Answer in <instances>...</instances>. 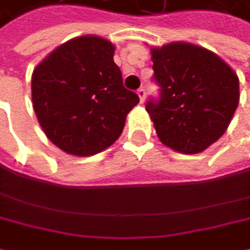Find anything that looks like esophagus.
<instances>
[{"instance_id":"obj_1","label":"esophagus","mask_w":250,"mask_h":250,"mask_svg":"<svg viewBox=\"0 0 250 250\" xmlns=\"http://www.w3.org/2000/svg\"><path fill=\"white\" fill-rule=\"evenodd\" d=\"M138 96H139L141 102H145V96H146V92H145V88H144V87H141L139 90H138Z\"/></svg>"}]
</instances>
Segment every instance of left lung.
I'll return each mask as SVG.
<instances>
[{"mask_svg":"<svg viewBox=\"0 0 250 250\" xmlns=\"http://www.w3.org/2000/svg\"><path fill=\"white\" fill-rule=\"evenodd\" d=\"M160 101H149L158 139L182 154H197L228 129L239 99V77L213 51L175 41L151 47Z\"/></svg>","mask_w":250,"mask_h":250,"instance_id":"8db88e82","label":"left lung"}]
</instances>
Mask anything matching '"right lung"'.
I'll return each instance as SVG.
<instances>
[{
	"label": "right lung",
	"mask_w": 250,
	"mask_h": 250,
	"mask_svg": "<svg viewBox=\"0 0 250 250\" xmlns=\"http://www.w3.org/2000/svg\"><path fill=\"white\" fill-rule=\"evenodd\" d=\"M115 45L98 35L75 37L32 72V106L45 136L66 154L95 155L121 135L139 104L123 85Z\"/></svg>",
	"instance_id": "add662e5"
}]
</instances>
